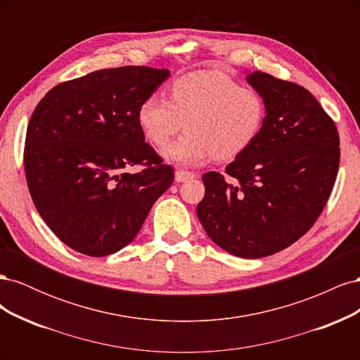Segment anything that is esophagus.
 <instances>
[{
    "label": "esophagus",
    "instance_id": "34e87169",
    "mask_svg": "<svg viewBox=\"0 0 360 360\" xmlns=\"http://www.w3.org/2000/svg\"><path fill=\"white\" fill-rule=\"evenodd\" d=\"M195 177V174L191 171H184V169H177L176 171V181L183 183V181H188L191 179Z\"/></svg>",
    "mask_w": 360,
    "mask_h": 360
}]
</instances>
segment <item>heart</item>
<instances>
[{
  "label": "heart",
  "mask_w": 360,
  "mask_h": 360,
  "mask_svg": "<svg viewBox=\"0 0 360 360\" xmlns=\"http://www.w3.org/2000/svg\"><path fill=\"white\" fill-rule=\"evenodd\" d=\"M266 120L261 94L219 70L192 72L171 85L169 101L151 94L138 108V123L156 147L174 141L163 158L179 165H201L212 158L231 160L252 146Z\"/></svg>",
  "instance_id": "heart-1"
}]
</instances>
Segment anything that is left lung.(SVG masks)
<instances>
[{
    "instance_id": "1",
    "label": "left lung",
    "mask_w": 360,
    "mask_h": 360,
    "mask_svg": "<svg viewBox=\"0 0 360 360\" xmlns=\"http://www.w3.org/2000/svg\"><path fill=\"white\" fill-rule=\"evenodd\" d=\"M266 103L255 143L225 172L202 176L197 207L212 240L240 258H263L288 248L317 221L340 167V136L333 120L303 86L269 73L246 76Z\"/></svg>"
}]
</instances>
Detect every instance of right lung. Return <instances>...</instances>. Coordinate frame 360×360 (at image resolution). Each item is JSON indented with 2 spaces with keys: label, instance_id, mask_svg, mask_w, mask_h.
<instances>
[{
  "label": "right lung",
  "instance_id": "1",
  "mask_svg": "<svg viewBox=\"0 0 360 360\" xmlns=\"http://www.w3.org/2000/svg\"><path fill=\"white\" fill-rule=\"evenodd\" d=\"M167 69H102L58 84L32 112L25 138L28 189L63 243L106 257L136 237L174 180L138 123V108ZM141 165L130 174L124 169Z\"/></svg>",
  "mask_w": 360,
  "mask_h": 360
}]
</instances>
